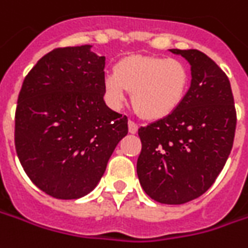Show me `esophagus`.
Wrapping results in <instances>:
<instances>
[{
	"label": "esophagus",
	"mask_w": 248,
	"mask_h": 248,
	"mask_svg": "<svg viewBox=\"0 0 248 248\" xmlns=\"http://www.w3.org/2000/svg\"><path fill=\"white\" fill-rule=\"evenodd\" d=\"M138 130V124L134 122V121H129V133L131 134H134V133H137Z\"/></svg>",
	"instance_id": "1"
}]
</instances>
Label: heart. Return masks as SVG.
Listing matches in <instances>:
<instances>
[{"label":"heart","instance_id":"heart-1","mask_svg":"<svg viewBox=\"0 0 248 248\" xmlns=\"http://www.w3.org/2000/svg\"><path fill=\"white\" fill-rule=\"evenodd\" d=\"M188 84L190 75L182 61L159 55H129L104 78L106 95L114 107L124 104L129 91L134 108L146 119L172 114L183 102Z\"/></svg>","mask_w":248,"mask_h":248}]
</instances>
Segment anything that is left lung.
<instances>
[{
	"label": "left lung",
	"instance_id": "8db88e82",
	"mask_svg": "<svg viewBox=\"0 0 248 248\" xmlns=\"http://www.w3.org/2000/svg\"><path fill=\"white\" fill-rule=\"evenodd\" d=\"M191 65V85L168 117L138 129L140 183L152 200L179 205L215 183L233 145L236 110L230 80L198 50H178Z\"/></svg>",
	"mask_w": 248,
	"mask_h": 248
}]
</instances>
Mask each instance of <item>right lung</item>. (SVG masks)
Returning a JSON list of instances; mask_svg holds the SVG:
<instances>
[{
  "label": "right lung",
  "instance_id": "obj_1",
  "mask_svg": "<svg viewBox=\"0 0 248 248\" xmlns=\"http://www.w3.org/2000/svg\"><path fill=\"white\" fill-rule=\"evenodd\" d=\"M91 46L58 47L25 76L15 115V146L32 183L58 200L92 191L127 117L103 100L106 58Z\"/></svg>",
  "mask_w": 248,
  "mask_h": 248
}]
</instances>
